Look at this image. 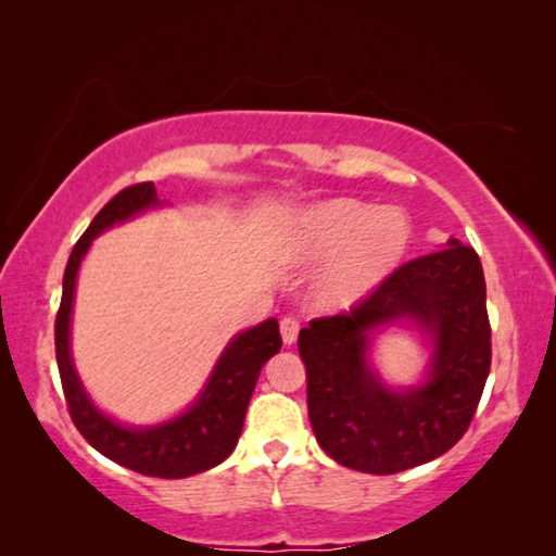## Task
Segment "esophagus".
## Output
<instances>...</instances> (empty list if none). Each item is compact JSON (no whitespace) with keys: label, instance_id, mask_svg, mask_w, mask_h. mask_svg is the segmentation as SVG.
Returning <instances> with one entry per match:
<instances>
[{"label":"esophagus","instance_id":"obj_1","mask_svg":"<svg viewBox=\"0 0 556 556\" xmlns=\"http://www.w3.org/2000/svg\"><path fill=\"white\" fill-rule=\"evenodd\" d=\"M279 331H281V341H285V345H294L296 336H299V321L296 318H281Z\"/></svg>","mask_w":556,"mask_h":556}]
</instances>
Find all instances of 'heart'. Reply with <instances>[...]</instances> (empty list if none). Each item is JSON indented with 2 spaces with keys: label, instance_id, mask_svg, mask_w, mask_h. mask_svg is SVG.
<instances>
[{
  "label": "heart",
  "instance_id": "heart-1",
  "mask_svg": "<svg viewBox=\"0 0 556 556\" xmlns=\"http://www.w3.org/2000/svg\"><path fill=\"white\" fill-rule=\"evenodd\" d=\"M414 238L407 211L331 199L296 215L287 252L299 267L326 265L312 289L316 308L348 312L397 275L412 255Z\"/></svg>",
  "mask_w": 556,
  "mask_h": 556
}]
</instances>
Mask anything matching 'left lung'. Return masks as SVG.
<instances>
[{"mask_svg":"<svg viewBox=\"0 0 556 556\" xmlns=\"http://www.w3.org/2000/svg\"><path fill=\"white\" fill-rule=\"evenodd\" d=\"M390 325L428 338L426 378L392 389L369 353ZM306 404L318 446L341 466L388 476L429 464L466 434L491 370L483 267L456 238L412 260L348 314L314 318L299 333Z\"/></svg>","mask_w":556,"mask_h":556,"instance_id":"obj_1","label":"left lung"}]
</instances>
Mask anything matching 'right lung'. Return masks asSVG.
I'll return each instance as SVG.
<instances>
[{"mask_svg":"<svg viewBox=\"0 0 556 556\" xmlns=\"http://www.w3.org/2000/svg\"><path fill=\"white\" fill-rule=\"evenodd\" d=\"M162 205H166V201H159L152 181L129 186L92 218L83 238L75 242L68 265H65L61 308L55 316V361H59L63 394L73 425L92 448L142 476L188 478L223 464L238 446L244 412L255 392L260 370L271 355L279 353L281 336L277 318H267L232 336L215 361L199 397L181 414L159 425H122L90 400L71 353V316L83 257L88 255L92 240L112 225L127 223L139 213L162 208Z\"/></svg>","mask_w":556,"mask_h":556,"instance_id":"1","label":"right lung"}]
</instances>
